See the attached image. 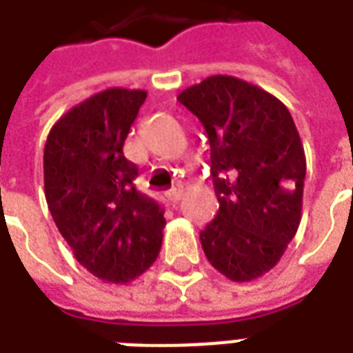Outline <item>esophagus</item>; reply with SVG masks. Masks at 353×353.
I'll return each instance as SVG.
<instances>
[{
  "label": "esophagus",
  "instance_id": "esophagus-1",
  "mask_svg": "<svg viewBox=\"0 0 353 353\" xmlns=\"http://www.w3.org/2000/svg\"><path fill=\"white\" fill-rule=\"evenodd\" d=\"M181 194H183L181 187H174V189H170V191L166 192V196H168V200H172V202H177V200L181 199Z\"/></svg>",
  "mask_w": 353,
  "mask_h": 353
}]
</instances>
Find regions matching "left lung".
<instances>
[{
  "instance_id": "1",
  "label": "left lung",
  "mask_w": 353,
  "mask_h": 353,
  "mask_svg": "<svg viewBox=\"0 0 353 353\" xmlns=\"http://www.w3.org/2000/svg\"><path fill=\"white\" fill-rule=\"evenodd\" d=\"M177 100L199 117L212 151L219 210L200 232L215 270L252 281L278 265L303 214L306 157L289 109L230 75H212Z\"/></svg>"
}]
</instances>
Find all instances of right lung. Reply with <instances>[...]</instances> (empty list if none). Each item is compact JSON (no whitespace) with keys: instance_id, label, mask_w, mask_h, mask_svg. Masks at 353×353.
Wrapping results in <instances>:
<instances>
[{"instance_id":"add662e5","label":"right lung","mask_w":353,"mask_h":353,"mask_svg":"<svg viewBox=\"0 0 353 353\" xmlns=\"http://www.w3.org/2000/svg\"><path fill=\"white\" fill-rule=\"evenodd\" d=\"M145 98L128 88L94 94L58 119L43 153L50 215L75 259L108 283L136 280L162 245L161 206L136 191L138 166L123 153Z\"/></svg>"}]
</instances>
